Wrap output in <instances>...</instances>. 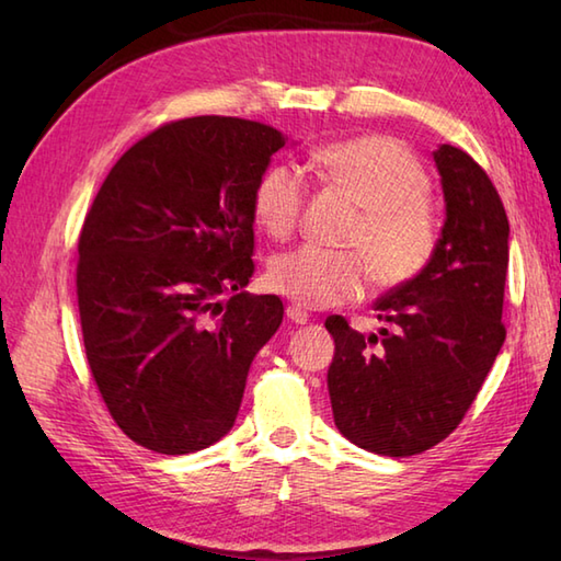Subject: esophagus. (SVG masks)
I'll return each instance as SVG.
<instances>
[{"label":"esophagus","mask_w":561,"mask_h":561,"mask_svg":"<svg viewBox=\"0 0 561 561\" xmlns=\"http://www.w3.org/2000/svg\"><path fill=\"white\" fill-rule=\"evenodd\" d=\"M287 318L296 325H306L308 320H311V316H308V311H304L301 306H287Z\"/></svg>","instance_id":"1"}]
</instances>
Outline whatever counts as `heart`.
I'll use <instances>...</instances> for the list:
<instances>
[{"mask_svg":"<svg viewBox=\"0 0 561 561\" xmlns=\"http://www.w3.org/2000/svg\"><path fill=\"white\" fill-rule=\"evenodd\" d=\"M316 161L328 183L362 207L344 236L354 250L301 245L272 257L270 289L296 306L328 308L359 299L368 274L380 289L420 277L440 241L438 211L428 199L432 181L420 159L398 139L366 135L320 149ZM306 193V178L294 163L267 165L250 197L260 229L277 241L289 238L301 221Z\"/></svg>","mask_w":561,"mask_h":561,"instance_id":"heart-1","label":"heart"}]
</instances>
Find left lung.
<instances>
[{
	"label": "left lung",
	"instance_id": "left-lung-1",
	"mask_svg": "<svg viewBox=\"0 0 561 561\" xmlns=\"http://www.w3.org/2000/svg\"><path fill=\"white\" fill-rule=\"evenodd\" d=\"M446 224L428 267L376 301L386 328L364 337L342 316L328 371L332 414L352 444L408 458L462 422L506 340L502 323L508 217L490 175L470 153L434 151Z\"/></svg>",
	"mask_w": 561,
	"mask_h": 561
}]
</instances>
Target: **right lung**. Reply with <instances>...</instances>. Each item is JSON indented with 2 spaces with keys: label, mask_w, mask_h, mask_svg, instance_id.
Here are the masks:
<instances>
[{
  "label": "right lung",
  "mask_w": 561,
  "mask_h": 561,
  "mask_svg": "<svg viewBox=\"0 0 561 561\" xmlns=\"http://www.w3.org/2000/svg\"><path fill=\"white\" fill-rule=\"evenodd\" d=\"M282 147L265 123L185 117L129 147L93 197L77 260L83 350L139 446L183 456L236 422L250 362L284 316L279 296L243 291L255 272L250 197Z\"/></svg>",
  "instance_id": "right-lung-1"
}]
</instances>
